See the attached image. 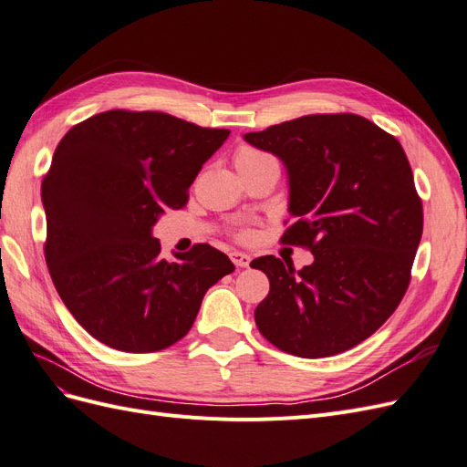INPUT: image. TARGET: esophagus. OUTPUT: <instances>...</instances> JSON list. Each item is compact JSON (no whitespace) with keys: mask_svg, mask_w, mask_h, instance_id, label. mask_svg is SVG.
<instances>
[{"mask_svg":"<svg viewBox=\"0 0 467 467\" xmlns=\"http://www.w3.org/2000/svg\"><path fill=\"white\" fill-rule=\"evenodd\" d=\"M230 259L234 261V265L242 266V268H247L249 263H251V257L245 255V253H242V251H232V253H230Z\"/></svg>","mask_w":467,"mask_h":467,"instance_id":"obj_1","label":"esophagus"}]
</instances>
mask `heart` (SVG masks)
<instances>
[{"mask_svg": "<svg viewBox=\"0 0 467 467\" xmlns=\"http://www.w3.org/2000/svg\"><path fill=\"white\" fill-rule=\"evenodd\" d=\"M268 155L266 153H263V151H259V150H255V148H242L237 151V155H235V163L237 161H259V160H266ZM247 234H244V237H245Z\"/></svg>", "mask_w": 467, "mask_h": 467, "instance_id": "obj_1", "label": "heart"}]
</instances>
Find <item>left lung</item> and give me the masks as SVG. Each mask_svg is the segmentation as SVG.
I'll return each mask as SVG.
<instances>
[{
	"mask_svg": "<svg viewBox=\"0 0 467 467\" xmlns=\"http://www.w3.org/2000/svg\"><path fill=\"white\" fill-rule=\"evenodd\" d=\"M286 165L296 222L282 244L314 263H251L271 282L255 309L261 335L302 358L345 352L400 306L422 235V204L401 144L368 119L307 115L244 136Z\"/></svg>",
	"mask_w": 467,
	"mask_h": 467,
	"instance_id": "obj_1",
	"label": "left lung"
}]
</instances>
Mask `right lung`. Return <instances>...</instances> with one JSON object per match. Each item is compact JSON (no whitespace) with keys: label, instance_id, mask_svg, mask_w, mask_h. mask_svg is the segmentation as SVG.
<instances>
[{"label":"right lung","instance_id":"obj_1","mask_svg":"<svg viewBox=\"0 0 467 467\" xmlns=\"http://www.w3.org/2000/svg\"><path fill=\"white\" fill-rule=\"evenodd\" d=\"M230 136L153 110H107L60 140L42 179L45 257L69 314L97 341L155 352L185 337L206 290L234 273L208 244L161 257L153 223L182 208Z\"/></svg>","mask_w":467,"mask_h":467}]
</instances>
